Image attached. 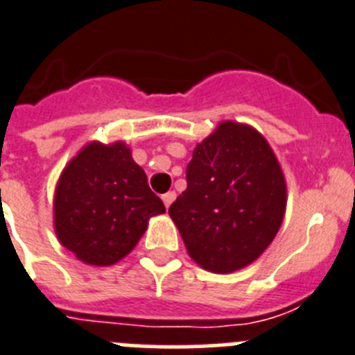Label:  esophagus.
<instances>
[{
  "instance_id": "1",
  "label": "esophagus",
  "mask_w": 355,
  "mask_h": 355,
  "mask_svg": "<svg viewBox=\"0 0 355 355\" xmlns=\"http://www.w3.org/2000/svg\"><path fill=\"white\" fill-rule=\"evenodd\" d=\"M162 203H164V207L166 208H170V205L173 203L175 201V198H177V194L173 193V191H170V193H166V194H162Z\"/></svg>"
}]
</instances>
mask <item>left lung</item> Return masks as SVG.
Masks as SVG:
<instances>
[{
	"mask_svg": "<svg viewBox=\"0 0 355 355\" xmlns=\"http://www.w3.org/2000/svg\"><path fill=\"white\" fill-rule=\"evenodd\" d=\"M187 189L168 214L189 256L214 273L256 261L280 230L286 178L263 135L250 125L220 122L193 152Z\"/></svg>",
	"mask_w": 355,
	"mask_h": 355,
	"instance_id": "obj_1",
	"label": "left lung"
}]
</instances>
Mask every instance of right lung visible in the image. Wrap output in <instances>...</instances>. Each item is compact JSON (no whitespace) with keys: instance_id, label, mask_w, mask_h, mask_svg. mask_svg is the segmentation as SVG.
Segmentation results:
<instances>
[{"instance_id":"obj_1","label":"right lung","mask_w":355,"mask_h":355,"mask_svg":"<svg viewBox=\"0 0 355 355\" xmlns=\"http://www.w3.org/2000/svg\"><path fill=\"white\" fill-rule=\"evenodd\" d=\"M166 208L124 144L94 141L69 161L55 187L59 241L84 263L110 266L131 252L152 215Z\"/></svg>"}]
</instances>
